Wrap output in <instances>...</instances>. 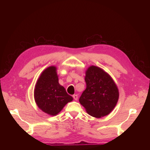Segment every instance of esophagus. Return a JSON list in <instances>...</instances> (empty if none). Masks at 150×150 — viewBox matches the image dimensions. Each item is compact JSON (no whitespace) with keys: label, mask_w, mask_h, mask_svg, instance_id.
Listing matches in <instances>:
<instances>
[{"label":"esophagus","mask_w":150,"mask_h":150,"mask_svg":"<svg viewBox=\"0 0 150 150\" xmlns=\"http://www.w3.org/2000/svg\"><path fill=\"white\" fill-rule=\"evenodd\" d=\"M73 98L75 100H78V96L76 94H74V95H73Z\"/></svg>","instance_id":"obj_1"}]
</instances>
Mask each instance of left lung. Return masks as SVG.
<instances>
[{
	"label": "left lung",
	"mask_w": 150,
	"mask_h": 150,
	"mask_svg": "<svg viewBox=\"0 0 150 150\" xmlns=\"http://www.w3.org/2000/svg\"><path fill=\"white\" fill-rule=\"evenodd\" d=\"M87 87L79 101L87 112L94 117L109 115L116 106L119 90L112 77L104 70L91 66L85 72Z\"/></svg>",
	"instance_id": "obj_1"
}]
</instances>
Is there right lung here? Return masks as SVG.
<instances>
[{
    "instance_id": "right-lung-1",
    "label": "right lung",
    "mask_w": 150,
    "mask_h": 150,
    "mask_svg": "<svg viewBox=\"0 0 150 150\" xmlns=\"http://www.w3.org/2000/svg\"><path fill=\"white\" fill-rule=\"evenodd\" d=\"M56 67L46 68L41 73L34 89V99L38 108L45 113L57 115L73 98L59 83Z\"/></svg>"
}]
</instances>
